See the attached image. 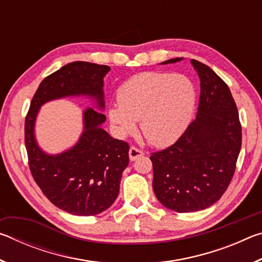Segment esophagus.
Returning <instances> with one entry per match:
<instances>
[{
	"label": "esophagus",
	"instance_id": "1",
	"mask_svg": "<svg viewBox=\"0 0 262 262\" xmlns=\"http://www.w3.org/2000/svg\"><path fill=\"white\" fill-rule=\"evenodd\" d=\"M141 156H143V151H142V150L137 149L135 147H132L129 149V159H130V161H135V159H137Z\"/></svg>",
	"mask_w": 262,
	"mask_h": 262
}]
</instances>
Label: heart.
Masks as SVG:
<instances>
[{
    "mask_svg": "<svg viewBox=\"0 0 262 262\" xmlns=\"http://www.w3.org/2000/svg\"><path fill=\"white\" fill-rule=\"evenodd\" d=\"M119 104L108 108V119L118 136L141 130L150 143L166 147L179 139L192 118L195 86L181 74L159 72L140 73L118 89Z\"/></svg>",
    "mask_w": 262,
    "mask_h": 262,
    "instance_id": "heart-1",
    "label": "heart"
}]
</instances>
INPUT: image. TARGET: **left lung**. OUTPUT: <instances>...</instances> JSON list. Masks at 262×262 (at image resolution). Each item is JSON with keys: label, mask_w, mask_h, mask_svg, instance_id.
<instances>
[{"label": "left lung", "mask_w": 262, "mask_h": 262, "mask_svg": "<svg viewBox=\"0 0 262 262\" xmlns=\"http://www.w3.org/2000/svg\"><path fill=\"white\" fill-rule=\"evenodd\" d=\"M190 63L201 82L196 118L174 144L150 156L156 198L177 212L199 211L219 201L242 148V126L229 86L205 63L193 59Z\"/></svg>", "instance_id": "left-lung-1"}]
</instances>
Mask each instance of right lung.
<instances>
[{"label":"right lung","mask_w":262,"mask_h":262,"mask_svg":"<svg viewBox=\"0 0 262 262\" xmlns=\"http://www.w3.org/2000/svg\"><path fill=\"white\" fill-rule=\"evenodd\" d=\"M110 69L84 61L63 66L40 83L25 119V147L33 179L53 205L73 215H97L113 205L129 163V145L110 136L101 127L105 115L89 107L83 112L77 143L61 154L48 155L35 140V119L47 101L74 96L95 99L96 107L103 111L104 77Z\"/></svg>","instance_id":"obj_1"}]
</instances>
